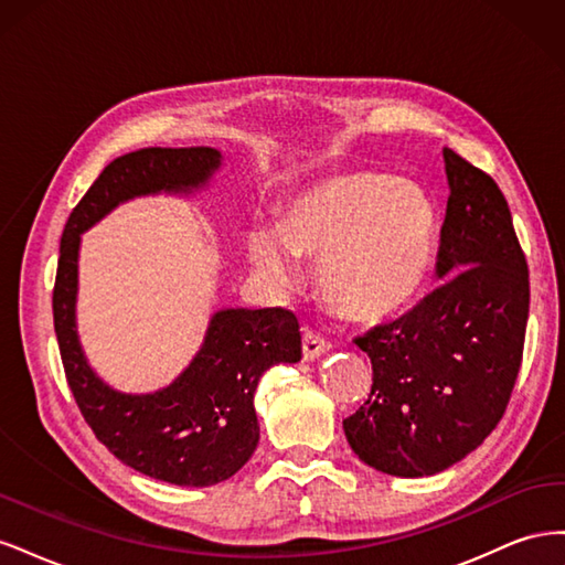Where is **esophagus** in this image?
<instances>
[{"instance_id": "esophagus-1", "label": "esophagus", "mask_w": 565, "mask_h": 565, "mask_svg": "<svg viewBox=\"0 0 565 565\" xmlns=\"http://www.w3.org/2000/svg\"><path fill=\"white\" fill-rule=\"evenodd\" d=\"M330 351V341H324L320 334L306 330L303 332V361H316L322 353Z\"/></svg>"}]
</instances>
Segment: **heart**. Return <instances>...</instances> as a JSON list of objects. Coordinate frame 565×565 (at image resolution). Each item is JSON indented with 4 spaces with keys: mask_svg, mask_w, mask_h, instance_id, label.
<instances>
[{
    "mask_svg": "<svg viewBox=\"0 0 565 565\" xmlns=\"http://www.w3.org/2000/svg\"><path fill=\"white\" fill-rule=\"evenodd\" d=\"M247 256L266 280L289 287L297 259L318 262L324 303L358 322L403 313L424 292L438 249L436 202L415 181L347 169L289 195L278 226L254 224Z\"/></svg>",
    "mask_w": 565,
    "mask_h": 565,
    "instance_id": "heart-1",
    "label": "heart"
}]
</instances>
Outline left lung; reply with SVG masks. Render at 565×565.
<instances>
[{"mask_svg": "<svg viewBox=\"0 0 565 565\" xmlns=\"http://www.w3.org/2000/svg\"><path fill=\"white\" fill-rule=\"evenodd\" d=\"M448 210L436 276L413 311L358 337L367 401L344 419L351 450L388 476H434L502 419L523 358L530 285L509 204L486 172L443 148Z\"/></svg>", "mask_w": 565, "mask_h": 565, "instance_id": "8db88e82", "label": "left lung"}]
</instances>
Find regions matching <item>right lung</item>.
I'll list each match as a JSON object with an SVG mask.
<instances>
[{"instance_id":"add662e5","label":"right lung","mask_w":565,"mask_h":565,"mask_svg":"<svg viewBox=\"0 0 565 565\" xmlns=\"http://www.w3.org/2000/svg\"><path fill=\"white\" fill-rule=\"evenodd\" d=\"M224 156L216 148H141L113 160L79 200L61 237L54 328L79 413L122 461L164 483L207 488L245 467L259 443L254 391L278 363L301 361L295 313L221 309L179 377L150 393H125L98 377L77 334L82 233L115 207L146 195H193L210 185Z\"/></svg>"}]
</instances>
